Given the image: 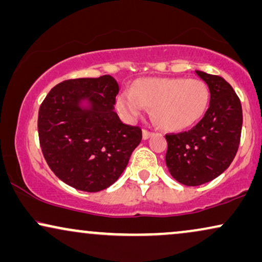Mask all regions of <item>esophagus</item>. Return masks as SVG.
Here are the masks:
<instances>
[{
    "mask_svg": "<svg viewBox=\"0 0 262 262\" xmlns=\"http://www.w3.org/2000/svg\"><path fill=\"white\" fill-rule=\"evenodd\" d=\"M152 134H154L152 132H148V130H146V129H144V130H142V139H144V140H146V139L150 138Z\"/></svg>",
    "mask_w": 262,
    "mask_h": 262,
    "instance_id": "1",
    "label": "esophagus"
}]
</instances>
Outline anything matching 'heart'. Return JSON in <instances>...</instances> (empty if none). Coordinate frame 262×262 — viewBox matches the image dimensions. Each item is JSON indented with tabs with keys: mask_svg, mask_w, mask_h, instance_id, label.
Returning a JSON list of instances; mask_svg holds the SVG:
<instances>
[{
	"mask_svg": "<svg viewBox=\"0 0 262 262\" xmlns=\"http://www.w3.org/2000/svg\"><path fill=\"white\" fill-rule=\"evenodd\" d=\"M210 92L198 78L148 77L135 81L133 89H124L116 99L118 111L133 121L151 107L156 123L165 130H183L204 115Z\"/></svg>",
	"mask_w": 262,
	"mask_h": 262,
	"instance_id": "1",
	"label": "heart"
}]
</instances>
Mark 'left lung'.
<instances>
[{"label": "left lung", "mask_w": 262, "mask_h": 262, "mask_svg": "<svg viewBox=\"0 0 262 262\" xmlns=\"http://www.w3.org/2000/svg\"><path fill=\"white\" fill-rule=\"evenodd\" d=\"M210 92L209 107L190 130L167 134L165 164L171 177L186 186H198L217 178L232 163L239 146L242 105L223 77L196 70Z\"/></svg>", "instance_id": "left-lung-1"}]
</instances>
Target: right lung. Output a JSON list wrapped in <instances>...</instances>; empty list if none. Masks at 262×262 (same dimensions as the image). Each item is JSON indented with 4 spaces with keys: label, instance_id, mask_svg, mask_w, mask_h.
I'll return each mask as SVG.
<instances>
[{
    "label": "right lung",
    "instance_id": "1",
    "mask_svg": "<svg viewBox=\"0 0 262 262\" xmlns=\"http://www.w3.org/2000/svg\"><path fill=\"white\" fill-rule=\"evenodd\" d=\"M120 87L110 75L68 79L39 106L38 138L53 173L79 191L105 190L121 177L141 129L115 112Z\"/></svg>",
    "mask_w": 262,
    "mask_h": 262
}]
</instances>
